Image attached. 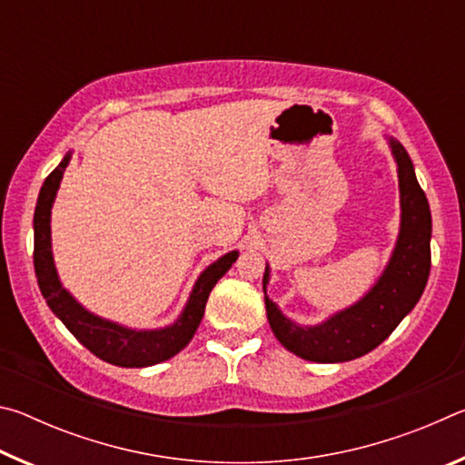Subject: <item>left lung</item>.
Wrapping results in <instances>:
<instances>
[{"label":"left lung","mask_w":465,"mask_h":465,"mask_svg":"<svg viewBox=\"0 0 465 465\" xmlns=\"http://www.w3.org/2000/svg\"><path fill=\"white\" fill-rule=\"evenodd\" d=\"M398 162L402 225L388 269L375 287L352 308L336 313L324 324L302 328L287 320L269 297L266 316L279 342L297 357L316 363H342L367 355L388 338L419 302L430 272V209L427 194L414 174L406 149L390 141ZM264 295L269 266L264 271Z\"/></svg>","instance_id":"1"}]
</instances>
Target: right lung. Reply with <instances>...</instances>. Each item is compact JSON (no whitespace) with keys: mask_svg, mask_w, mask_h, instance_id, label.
Masks as SVG:
<instances>
[{"mask_svg":"<svg viewBox=\"0 0 465 465\" xmlns=\"http://www.w3.org/2000/svg\"><path fill=\"white\" fill-rule=\"evenodd\" d=\"M67 163L69 155L63 157L59 166L46 176L35 211V272L43 297L54 316L67 326L69 332L106 363L119 367H149L174 357L193 341L203 320L211 289L230 271V266L238 258V252L222 256L201 274L176 324L162 330H129L114 324V322L94 316L61 287L53 262L51 207Z\"/></svg>","mask_w":465,"mask_h":465,"instance_id":"add662e5","label":"right lung"}]
</instances>
